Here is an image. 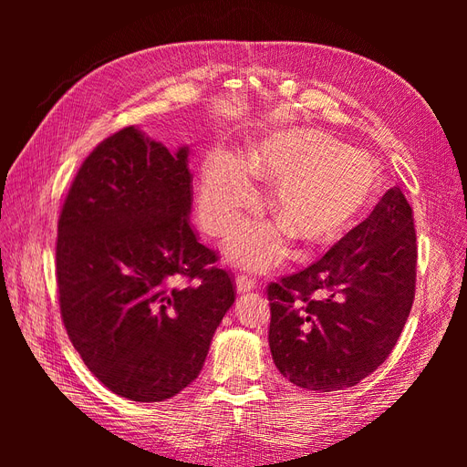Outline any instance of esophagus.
I'll return each mask as SVG.
<instances>
[{"instance_id": "1", "label": "esophagus", "mask_w": 467, "mask_h": 467, "mask_svg": "<svg viewBox=\"0 0 467 467\" xmlns=\"http://www.w3.org/2000/svg\"><path fill=\"white\" fill-rule=\"evenodd\" d=\"M235 286H237V292H239V294H245V292L255 290L257 280L253 278L251 275H237V276H235Z\"/></svg>"}]
</instances>
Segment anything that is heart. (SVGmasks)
Returning <instances> with one entry per match:
<instances>
[{
    "label": "heart",
    "mask_w": 467,
    "mask_h": 467,
    "mask_svg": "<svg viewBox=\"0 0 467 467\" xmlns=\"http://www.w3.org/2000/svg\"><path fill=\"white\" fill-rule=\"evenodd\" d=\"M251 177L276 182L268 208L275 223L249 225L230 244L235 263L268 266L288 251V235L302 247H325L345 235L376 202L381 171L370 153L345 148L312 129L268 134L244 163L214 151L202 169L199 220L204 232L222 237L235 230L257 202Z\"/></svg>",
    "instance_id": "obj_1"
}]
</instances>
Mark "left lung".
<instances>
[{"label": "left lung", "instance_id": "1", "mask_svg": "<svg viewBox=\"0 0 467 467\" xmlns=\"http://www.w3.org/2000/svg\"><path fill=\"white\" fill-rule=\"evenodd\" d=\"M415 278L413 210L393 187L317 263L268 285V347L280 374L309 391L357 386L398 343Z\"/></svg>", "mask_w": 467, "mask_h": 467}]
</instances>
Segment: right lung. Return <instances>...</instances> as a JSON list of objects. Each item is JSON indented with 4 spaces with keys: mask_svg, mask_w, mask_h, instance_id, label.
Returning a JSON list of instances; mask_svg holds the SVG:
<instances>
[{
    "mask_svg": "<svg viewBox=\"0 0 467 467\" xmlns=\"http://www.w3.org/2000/svg\"><path fill=\"white\" fill-rule=\"evenodd\" d=\"M189 148L134 126L81 163L58 220L60 314L93 376L120 398L163 401L201 374L235 300L191 228Z\"/></svg>",
    "mask_w": 467,
    "mask_h": 467,
    "instance_id": "add662e5",
    "label": "right lung"
}]
</instances>
